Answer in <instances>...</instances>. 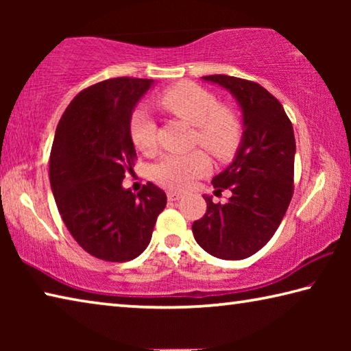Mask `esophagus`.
Masks as SVG:
<instances>
[{
	"label": "esophagus",
	"instance_id": "1",
	"mask_svg": "<svg viewBox=\"0 0 351 351\" xmlns=\"http://www.w3.org/2000/svg\"><path fill=\"white\" fill-rule=\"evenodd\" d=\"M167 198H169L170 201H178V199L182 198V193L173 192V190H169V192H167Z\"/></svg>",
	"mask_w": 351,
	"mask_h": 351
}]
</instances>
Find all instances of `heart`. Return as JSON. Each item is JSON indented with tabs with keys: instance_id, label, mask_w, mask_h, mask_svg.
Returning <instances> with one entry per match:
<instances>
[{
	"instance_id": "obj_1",
	"label": "heart",
	"mask_w": 351,
	"mask_h": 351,
	"mask_svg": "<svg viewBox=\"0 0 351 351\" xmlns=\"http://www.w3.org/2000/svg\"><path fill=\"white\" fill-rule=\"evenodd\" d=\"M158 105L184 122L197 127V141L213 156L224 159L239 145L241 127L237 116L228 108L218 106L210 91L197 83L182 82L158 96ZM130 136L142 153L156 148V123L145 110L138 108L130 117ZM209 170V159L203 152L187 154H167L153 165V180L164 187L186 190L195 180Z\"/></svg>"
}]
</instances>
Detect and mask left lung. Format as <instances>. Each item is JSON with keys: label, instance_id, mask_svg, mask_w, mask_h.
I'll use <instances>...</instances> for the list:
<instances>
[{"label": "left lung", "instance_id": "obj_1", "mask_svg": "<svg viewBox=\"0 0 351 351\" xmlns=\"http://www.w3.org/2000/svg\"><path fill=\"white\" fill-rule=\"evenodd\" d=\"M201 79L232 94L241 111L243 134L232 162L212 180L218 192L229 189L232 197L215 204L203 195L207 210L192 224V232L213 257L243 260L271 240L293 198V123L282 104L258 83L224 74Z\"/></svg>", "mask_w": 351, "mask_h": 351}]
</instances>
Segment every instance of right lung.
<instances>
[{"label": "right lung", "instance_id": "right-lung-1", "mask_svg": "<svg viewBox=\"0 0 351 351\" xmlns=\"http://www.w3.org/2000/svg\"><path fill=\"white\" fill-rule=\"evenodd\" d=\"M154 80L117 77L73 99L58 122L49 158L52 195L74 240L106 261L145 251L165 192L147 182L136 195L122 186L133 170L130 117Z\"/></svg>", "mask_w": 351, "mask_h": 351}]
</instances>
